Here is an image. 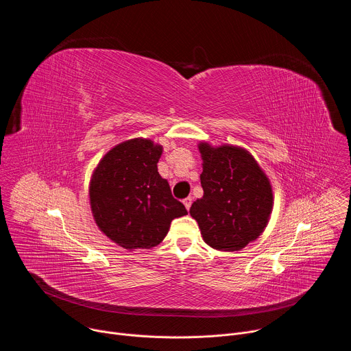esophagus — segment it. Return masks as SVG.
<instances>
[{
	"mask_svg": "<svg viewBox=\"0 0 351 351\" xmlns=\"http://www.w3.org/2000/svg\"><path fill=\"white\" fill-rule=\"evenodd\" d=\"M191 203H193L191 197H187V198H184V199H183V204H184V207H186V210H187V211L190 210V207H191Z\"/></svg>",
	"mask_w": 351,
	"mask_h": 351,
	"instance_id": "obj_1",
	"label": "esophagus"
}]
</instances>
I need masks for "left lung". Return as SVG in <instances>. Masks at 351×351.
<instances>
[{
  "label": "left lung",
  "mask_w": 351,
  "mask_h": 351,
  "mask_svg": "<svg viewBox=\"0 0 351 351\" xmlns=\"http://www.w3.org/2000/svg\"><path fill=\"white\" fill-rule=\"evenodd\" d=\"M204 195L190 207L204 241L222 252H239L267 228L274 206L269 179L247 149L198 144Z\"/></svg>",
  "instance_id": "obj_1"
}]
</instances>
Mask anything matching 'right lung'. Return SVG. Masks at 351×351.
Instances as JSON below:
<instances>
[{
  "mask_svg": "<svg viewBox=\"0 0 351 351\" xmlns=\"http://www.w3.org/2000/svg\"><path fill=\"white\" fill-rule=\"evenodd\" d=\"M162 145L148 138L126 140L103 157L90 180L94 221L118 245L152 248L167 236L171 222L187 214L158 173Z\"/></svg>",
  "mask_w": 351,
  "mask_h": 351,
  "instance_id": "obj_1",
  "label": "right lung"
}]
</instances>
